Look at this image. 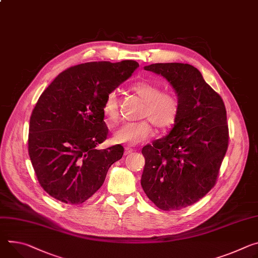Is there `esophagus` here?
<instances>
[{
    "label": "esophagus",
    "mask_w": 258,
    "mask_h": 258,
    "mask_svg": "<svg viewBox=\"0 0 258 258\" xmlns=\"http://www.w3.org/2000/svg\"><path fill=\"white\" fill-rule=\"evenodd\" d=\"M133 152V149L132 148H128V147H126L125 149H124V155H128L130 153H132Z\"/></svg>",
    "instance_id": "1"
}]
</instances>
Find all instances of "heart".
<instances>
[{
    "mask_svg": "<svg viewBox=\"0 0 258 258\" xmlns=\"http://www.w3.org/2000/svg\"><path fill=\"white\" fill-rule=\"evenodd\" d=\"M132 90L145 102L141 112L143 120L135 123H124L113 134V142L116 144L136 145L146 141L152 136L150 122L158 130L172 127L178 118L180 103L174 92L162 91V88L151 82L141 81L132 86ZM118 99L116 91H110L103 103V113L109 122L118 118Z\"/></svg>",
    "mask_w": 258,
    "mask_h": 258,
    "instance_id": "obj_1",
    "label": "heart"
}]
</instances>
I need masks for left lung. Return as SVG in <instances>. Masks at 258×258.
I'll use <instances>...</instances> for the list:
<instances>
[{"label": "left lung", "instance_id": "1", "mask_svg": "<svg viewBox=\"0 0 258 258\" xmlns=\"http://www.w3.org/2000/svg\"><path fill=\"white\" fill-rule=\"evenodd\" d=\"M144 69L171 83L180 111L169 135L143 147L141 185L157 208L177 211L199 202L216 184L228 147L226 110L194 66L167 62Z\"/></svg>", "mask_w": 258, "mask_h": 258}]
</instances>
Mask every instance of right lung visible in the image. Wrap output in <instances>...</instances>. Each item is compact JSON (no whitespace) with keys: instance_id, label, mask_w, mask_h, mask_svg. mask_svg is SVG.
I'll return each mask as SVG.
<instances>
[{"instance_id":"1","label":"right lung","mask_w":258,"mask_h":258,"mask_svg":"<svg viewBox=\"0 0 258 258\" xmlns=\"http://www.w3.org/2000/svg\"><path fill=\"white\" fill-rule=\"evenodd\" d=\"M139 63L91 61L61 72L40 96L30 119L29 155L42 188L55 200L79 205L103 185L123 155L115 145L96 149L108 136L103 103Z\"/></svg>"}]
</instances>
